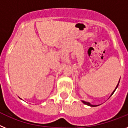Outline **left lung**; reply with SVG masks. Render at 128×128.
Returning a JSON list of instances; mask_svg holds the SVG:
<instances>
[{"instance_id":"8db88e82","label":"left lung","mask_w":128,"mask_h":128,"mask_svg":"<svg viewBox=\"0 0 128 128\" xmlns=\"http://www.w3.org/2000/svg\"><path fill=\"white\" fill-rule=\"evenodd\" d=\"M119 82H120V80H119V81H118V84H117V86L115 87V90H114V92H113L112 93V94L110 95V97H111V96H112V95H113V94L114 93V92L115 91V90H116V89H117V87H118V84H119ZM82 102H83V103H84V104H86V105H88V106H92V107H96V106H99V105H94V104H90V102H86V101H84V100H82Z\"/></svg>"}]
</instances>
